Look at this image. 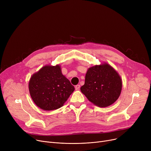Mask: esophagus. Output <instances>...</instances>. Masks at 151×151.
Listing matches in <instances>:
<instances>
[{
  "label": "esophagus",
  "mask_w": 151,
  "mask_h": 151,
  "mask_svg": "<svg viewBox=\"0 0 151 151\" xmlns=\"http://www.w3.org/2000/svg\"><path fill=\"white\" fill-rule=\"evenodd\" d=\"M75 88L76 90H79V89H80V84L76 85V86H75Z\"/></svg>",
  "instance_id": "1"
}]
</instances>
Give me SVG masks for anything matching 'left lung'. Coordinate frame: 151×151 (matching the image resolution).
<instances>
[{"mask_svg":"<svg viewBox=\"0 0 151 151\" xmlns=\"http://www.w3.org/2000/svg\"><path fill=\"white\" fill-rule=\"evenodd\" d=\"M122 89L121 77L108 64L95 65L89 68L81 91L92 104L106 107L119 97Z\"/></svg>","mask_w":151,"mask_h":151,"instance_id":"1","label":"left lung"}]
</instances>
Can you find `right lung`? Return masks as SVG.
I'll use <instances>...</instances> for the list:
<instances>
[{
  "mask_svg": "<svg viewBox=\"0 0 151 151\" xmlns=\"http://www.w3.org/2000/svg\"><path fill=\"white\" fill-rule=\"evenodd\" d=\"M30 96L37 106L50 111L60 108L74 90V86L62 73L59 65L45 66L30 78Z\"/></svg>",
  "mask_w": 151,
  "mask_h": 151,
  "instance_id": "1",
  "label": "right lung"
}]
</instances>
